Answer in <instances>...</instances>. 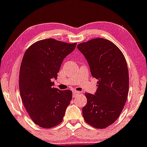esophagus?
<instances>
[{
    "mask_svg": "<svg viewBox=\"0 0 147 147\" xmlns=\"http://www.w3.org/2000/svg\"><path fill=\"white\" fill-rule=\"evenodd\" d=\"M81 94V92H77V91H73L72 92V97L73 98H75L76 96H77V95H78V94Z\"/></svg>",
    "mask_w": 147,
    "mask_h": 147,
    "instance_id": "34e87169",
    "label": "esophagus"
}]
</instances>
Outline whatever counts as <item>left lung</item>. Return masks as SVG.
<instances>
[{
    "label": "left lung",
    "mask_w": 147,
    "mask_h": 147,
    "mask_svg": "<svg viewBox=\"0 0 147 147\" xmlns=\"http://www.w3.org/2000/svg\"><path fill=\"white\" fill-rule=\"evenodd\" d=\"M88 62L92 77L98 79L94 94L85 93L83 108L85 121L104 129L117 119L127 98L129 75L125 57L110 40L98 38L77 45Z\"/></svg>",
    "instance_id": "8db88e82"
}]
</instances>
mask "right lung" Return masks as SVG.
Masks as SVG:
<instances>
[{
    "instance_id": "add662e5",
    "label": "right lung",
    "mask_w": 147,
    "mask_h": 147,
    "mask_svg": "<svg viewBox=\"0 0 147 147\" xmlns=\"http://www.w3.org/2000/svg\"><path fill=\"white\" fill-rule=\"evenodd\" d=\"M77 43L47 38L38 40L26 50L20 70V92L31 119L43 128L62 121L72 100V92L53 87L64 59Z\"/></svg>"
}]
</instances>
